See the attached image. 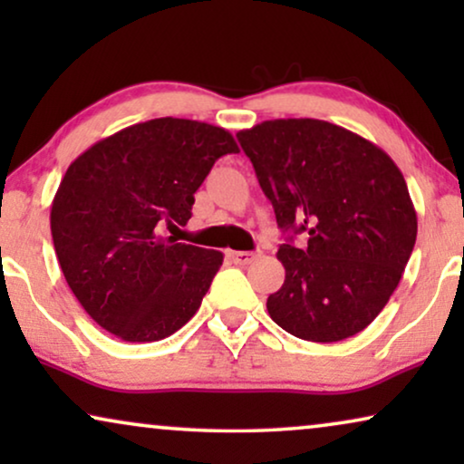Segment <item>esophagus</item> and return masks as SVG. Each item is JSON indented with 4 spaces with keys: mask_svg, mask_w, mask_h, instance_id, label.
Instances as JSON below:
<instances>
[{
    "mask_svg": "<svg viewBox=\"0 0 464 464\" xmlns=\"http://www.w3.org/2000/svg\"><path fill=\"white\" fill-rule=\"evenodd\" d=\"M227 257H230L234 264L246 266V264H251L253 259H256V253H251V251H227Z\"/></svg>",
    "mask_w": 464,
    "mask_h": 464,
    "instance_id": "obj_1",
    "label": "esophagus"
}]
</instances>
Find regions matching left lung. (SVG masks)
I'll return each instance as SVG.
<instances>
[{
    "label": "left lung",
    "mask_w": 464,
    "mask_h": 464,
    "mask_svg": "<svg viewBox=\"0 0 464 464\" xmlns=\"http://www.w3.org/2000/svg\"><path fill=\"white\" fill-rule=\"evenodd\" d=\"M238 141L294 237L276 257L283 287L266 302L285 332L340 342L363 332L397 289L416 243L418 219L401 170L367 139L314 118L266 120Z\"/></svg>",
    "instance_id": "left-lung-1"
}]
</instances>
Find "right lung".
Instances as JSON below:
<instances>
[{
	"label": "right lung",
	"mask_w": 464,
	"mask_h": 464,
	"mask_svg": "<svg viewBox=\"0 0 464 464\" xmlns=\"http://www.w3.org/2000/svg\"><path fill=\"white\" fill-rule=\"evenodd\" d=\"M221 126L156 118L101 139L69 164L50 211L61 270L82 308L124 342H158L200 308L224 253L177 243L218 158Z\"/></svg>",
	"instance_id": "right-lung-1"
}]
</instances>
